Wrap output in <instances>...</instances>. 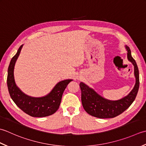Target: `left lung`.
I'll list each match as a JSON object with an SVG mask.
<instances>
[{
    "instance_id": "8db88e82",
    "label": "left lung",
    "mask_w": 146,
    "mask_h": 146,
    "mask_svg": "<svg viewBox=\"0 0 146 146\" xmlns=\"http://www.w3.org/2000/svg\"><path fill=\"white\" fill-rule=\"evenodd\" d=\"M127 50V58L134 66L135 84L131 92L121 99L117 101L106 100L96 93L84 83L79 84L81 90V101L85 111L93 117L100 118H114L125 111L135 100L139 88V74L135 60L131 55L129 46H125Z\"/></svg>"
}]
</instances>
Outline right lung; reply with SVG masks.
Masks as SVG:
<instances>
[{"label":"right lung","instance_id":"right-lung-1","mask_svg":"<svg viewBox=\"0 0 146 146\" xmlns=\"http://www.w3.org/2000/svg\"><path fill=\"white\" fill-rule=\"evenodd\" d=\"M21 46L12 58L8 68L7 83L10 96L16 105L26 114L33 117H44L54 113L60 106L62 96L68 84L72 81L66 79L58 82L52 91L45 96L34 98L28 96L20 90L14 81V69L22 49Z\"/></svg>","mask_w":146,"mask_h":146}]
</instances>
